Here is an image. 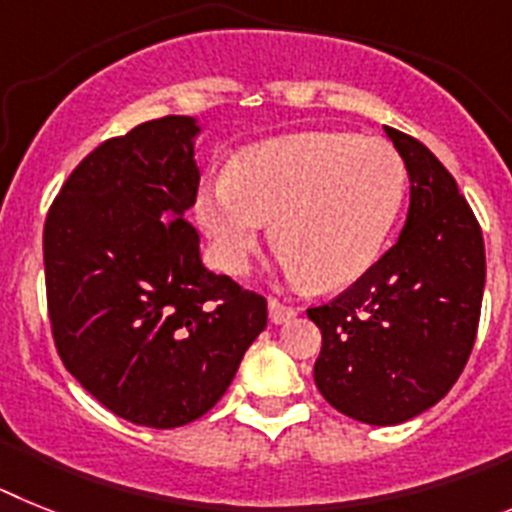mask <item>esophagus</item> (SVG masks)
I'll list each match as a JSON object with an SVG mask.
<instances>
[{"mask_svg": "<svg viewBox=\"0 0 512 512\" xmlns=\"http://www.w3.org/2000/svg\"><path fill=\"white\" fill-rule=\"evenodd\" d=\"M268 311H270V319H273L275 324H283L291 317H296V309H293V306L283 304V301L273 299V296L268 299Z\"/></svg>", "mask_w": 512, "mask_h": 512, "instance_id": "obj_1", "label": "esophagus"}]
</instances>
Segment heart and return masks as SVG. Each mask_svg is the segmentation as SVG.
<instances>
[{
    "instance_id": "b5f03b06",
    "label": "heart",
    "mask_w": 512,
    "mask_h": 512,
    "mask_svg": "<svg viewBox=\"0 0 512 512\" xmlns=\"http://www.w3.org/2000/svg\"><path fill=\"white\" fill-rule=\"evenodd\" d=\"M407 167L389 141L311 131L242 151L229 175L198 190V221L219 268L247 270L275 221L281 265L293 281L337 288L361 278L402 211Z\"/></svg>"
}]
</instances>
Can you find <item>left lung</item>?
<instances>
[{
  "label": "left lung",
  "instance_id": "8db88e82",
  "mask_svg": "<svg viewBox=\"0 0 512 512\" xmlns=\"http://www.w3.org/2000/svg\"><path fill=\"white\" fill-rule=\"evenodd\" d=\"M410 175L397 244L350 288L306 314L322 332L314 384L342 415L399 425L448 394L477 340L484 239L451 172L386 126Z\"/></svg>",
  "mask_w": 512,
  "mask_h": 512
}]
</instances>
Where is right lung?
Masks as SVG:
<instances>
[{"instance_id":"add662e5","label":"right lung","mask_w":512,"mask_h":512,"mask_svg":"<svg viewBox=\"0 0 512 512\" xmlns=\"http://www.w3.org/2000/svg\"><path fill=\"white\" fill-rule=\"evenodd\" d=\"M193 118L164 115L102 141L43 226L51 335L66 371L144 428H180L229 389L268 301L201 265L185 219L201 172Z\"/></svg>"}]
</instances>
